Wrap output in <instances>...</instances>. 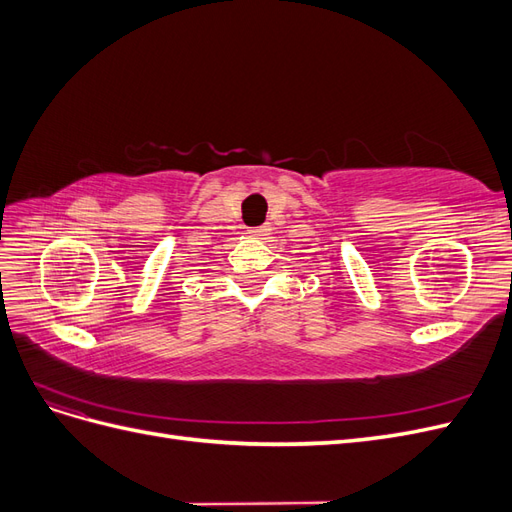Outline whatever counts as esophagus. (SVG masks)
Returning <instances> with one entry per match:
<instances>
[{"mask_svg":"<svg viewBox=\"0 0 512 512\" xmlns=\"http://www.w3.org/2000/svg\"><path fill=\"white\" fill-rule=\"evenodd\" d=\"M267 230H269V226H267V224H262V226H256V228H250V235H256V237H262V235H267Z\"/></svg>","mask_w":512,"mask_h":512,"instance_id":"34e87169","label":"esophagus"}]
</instances>
